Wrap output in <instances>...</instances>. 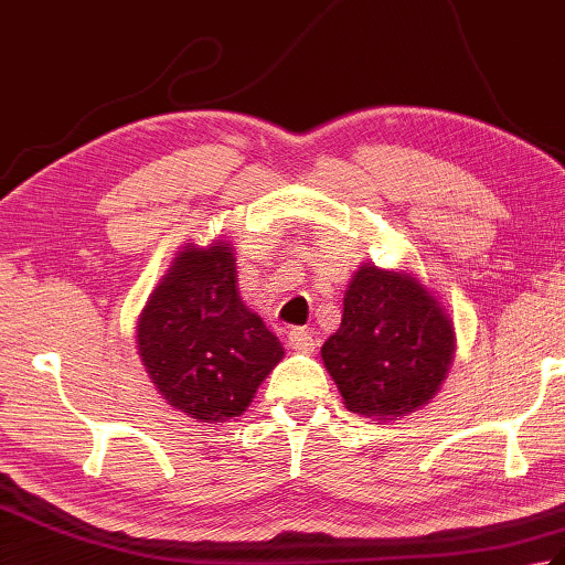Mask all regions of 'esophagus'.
Returning a JSON list of instances; mask_svg holds the SVG:
<instances>
[{"instance_id": "34e87169", "label": "esophagus", "mask_w": 565, "mask_h": 565, "mask_svg": "<svg viewBox=\"0 0 565 565\" xmlns=\"http://www.w3.org/2000/svg\"><path fill=\"white\" fill-rule=\"evenodd\" d=\"M286 340H289V347H291L294 352L310 354V352L316 350V338L308 330H303V328L289 330V334H286Z\"/></svg>"}]
</instances>
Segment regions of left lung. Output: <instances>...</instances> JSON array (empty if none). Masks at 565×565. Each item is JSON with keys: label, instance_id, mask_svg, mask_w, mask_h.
Here are the masks:
<instances>
[{"label": "left lung", "instance_id": "1", "mask_svg": "<svg viewBox=\"0 0 565 565\" xmlns=\"http://www.w3.org/2000/svg\"><path fill=\"white\" fill-rule=\"evenodd\" d=\"M454 352V320L437 294L411 269L369 262L354 271L340 328L320 350L347 411L383 423L431 403Z\"/></svg>", "mask_w": 565, "mask_h": 565}]
</instances>
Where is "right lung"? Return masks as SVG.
I'll list each match as a JSON object with an SVG mask.
<instances>
[{
	"instance_id": "obj_1",
	"label": "right lung",
	"mask_w": 565,
	"mask_h": 565,
	"mask_svg": "<svg viewBox=\"0 0 565 565\" xmlns=\"http://www.w3.org/2000/svg\"><path fill=\"white\" fill-rule=\"evenodd\" d=\"M235 247L184 243L136 326L140 362L162 398L194 423L239 417L284 359L279 338L237 291Z\"/></svg>"
}]
</instances>
